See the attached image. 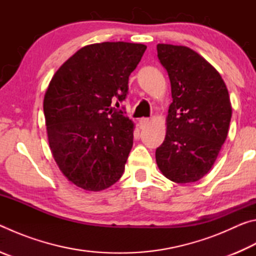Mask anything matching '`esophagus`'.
<instances>
[{"instance_id": "1", "label": "esophagus", "mask_w": 256, "mask_h": 256, "mask_svg": "<svg viewBox=\"0 0 256 256\" xmlns=\"http://www.w3.org/2000/svg\"><path fill=\"white\" fill-rule=\"evenodd\" d=\"M149 123H150V120L146 118H142L138 120V126H140V128H144Z\"/></svg>"}]
</instances>
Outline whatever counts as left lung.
<instances>
[{
	"instance_id": "left-lung-1",
	"label": "left lung",
	"mask_w": 256,
	"mask_h": 256,
	"mask_svg": "<svg viewBox=\"0 0 256 256\" xmlns=\"http://www.w3.org/2000/svg\"><path fill=\"white\" fill-rule=\"evenodd\" d=\"M157 52L170 76L172 102L156 162L175 183L196 182L211 170L227 138L232 118L227 86L219 72L188 47L158 44Z\"/></svg>"
}]
</instances>
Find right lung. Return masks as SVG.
<instances>
[{
  "label": "right lung",
  "instance_id": "1",
  "mask_svg": "<svg viewBox=\"0 0 256 256\" xmlns=\"http://www.w3.org/2000/svg\"><path fill=\"white\" fill-rule=\"evenodd\" d=\"M144 44L82 47L52 78L44 98L50 146L66 178L86 190L110 188L123 175L133 146V122L112 106L125 100L128 76Z\"/></svg>",
  "mask_w": 256,
  "mask_h": 256
}]
</instances>
